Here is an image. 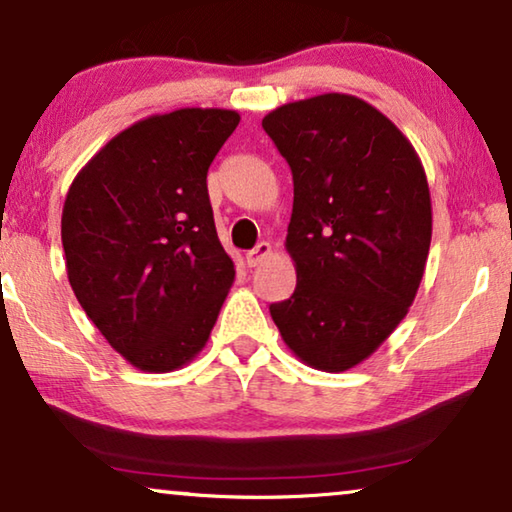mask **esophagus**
I'll use <instances>...</instances> for the list:
<instances>
[{"mask_svg":"<svg viewBox=\"0 0 512 512\" xmlns=\"http://www.w3.org/2000/svg\"><path fill=\"white\" fill-rule=\"evenodd\" d=\"M269 255H271V243L259 241L253 250H248L246 253V264L250 266V269H255V266L262 264Z\"/></svg>","mask_w":512,"mask_h":512,"instance_id":"obj_1","label":"esophagus"}]
</instances>
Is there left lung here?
<instances>
[{
  "label": "left lung",
  "mask_w": 512,
  "mask_h": 512,
  "mask_svg": "<svg viewBox=\"0 0 512 512\" xmlns=\"http://www.w3.org/2000/svg\"><path fill=\"white\" fill-rule=\"evenodd\" d=\"M262 126L294 179L296 289L271 317L303 363L345 372L416 299L432 239L423 163L386 114L349 94L280 105Z\"/></svg>",
  "instance_id": "obj_1"
}]
</instances>
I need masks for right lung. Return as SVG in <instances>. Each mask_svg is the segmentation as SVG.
<instances>
[{
  "instance_id": "right-lung-1",
  "label": "right lung",
  "mask_w": 512,
  "mask_h": 512,
  "mask_svg": "<svg viewBox=\"0 0 512 512\" xmlns=\"http://www.w3.org/2000/svg\"><path fill=\"white\" fill-rule=\"evenodd\" d=\"M239 112L181 108L128 126L78 172L61 211L75 299L112 349L172 372L207 345L234 282L207 172Z\"/></svg>"
}]
</instances>
